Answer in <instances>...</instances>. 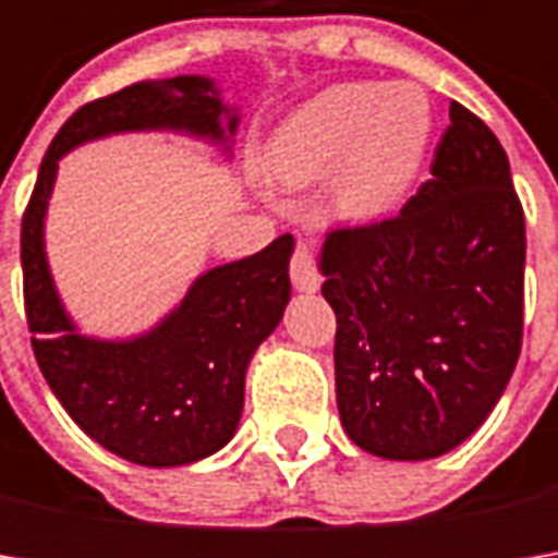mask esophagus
<instances>
[{"mask_svg":"<svg viewBox=\"0 0 558 558\" xmlns=\"http://www.w3.org/2000/svg\"><path fill=\"white\" fill-rule=\"evenodd\" d=\"M291 282L294 289L301 291H316L319 289V269H316V260H313V245L307 239H301L294 245V254H291Z\"/></svg>","mask_w":558,"mask_h":558,"instance_id":"34e87169","label":"esophagus"}]
</instances>
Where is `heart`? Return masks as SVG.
Listing matches in <instances>:
<instances>
[{
    "mask_svg": "<svg viewBox=\"0 0 558 558\" xmlns=\"http://www.w3.org/2000/svg\"><path fill=\"white\" fill-rule=\"evenodd\" d=\"M432 140L435 105L425 86L351 80L307 98L276 126L267 170L276 183L294 189L335 173L338 210L378 220L413 192Z\"/></svg>",
    "mask_w": 558,
    "mask_h": 558,
    "instance_id": "1",
    "label": "heart"
}]
</instances>
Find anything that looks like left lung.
<instances>
[{
    "instance_id": "8db88e82",
    "label": "left lung",
    "mask_w": 558,
    "mask_h": 558,
    "mask_svg": "<svg viewBox=\"0 0 558 558\" xmlns=\"http://www.w3.org/2000/svg\"><path fill=\"white\" fill-rule=\"evenodd\" d=\"M319 269L348 438L381 460L460 447L522 351L525 214L487 123L450 101L432 180L391 220L332 229Z\"/></svg>"
}]
</instances>
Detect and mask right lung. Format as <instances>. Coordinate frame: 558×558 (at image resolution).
<instances>
[{
    "label": "right lung",
    "mask_w": 558,
    "mask_h": 558,
    "mask_svg": "<svg viewBox=\"0 0 558 558\" xmlns=\"http://www.w3.org/2000/svg\"><path fill=\"white\" fill-rule=\"evenodd\" d=\"M239 126L207 76L145 80L74 111L39 163L21 223L24 307L33 354L76 425L120 460L170 469L198 462L239 428L245 373L279 326L291 298V235L245 260L207 269L151 332L105 341L80 335L54 291L46 260V207L58 161L111 133L173 130L226 142Z\"/></svg>",
    "instance_id": "add662e5"
}]
</instances>
